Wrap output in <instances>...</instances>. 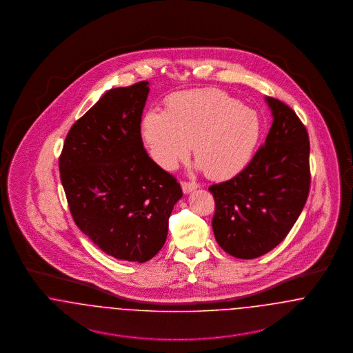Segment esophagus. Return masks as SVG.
I'll use <instances>...</instances> for the list:
<instances>
[{"label": "esophagus", "instance_id": "obj_1", "mask_svg": "<svg viewBox=\"0 0 353 353\" xmlns=\"http://www.w3.org/2000/svg\"><path fill=\"white\" fill-rule=\"evenodd\" d=\"M181 188H183L184 194H189V193H192L193 190H196V189L199 188V184H196V183H185V181H183V183H181Z\"/></svg>", "mask_w": 353, "mask_h": 353}]
</instances>
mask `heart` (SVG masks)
I'll return each mask as SVG.
<instances>
[{
    "instance_id": "b5f03b06",
    "label": "heart",
    "mask_w": 353,
    "mask_h": 353,
    "mask_svg": "<svg viewBox=\"0 0 353 353\" xmlns=\"http://www.w3.org/2000/svg\"><path fill=\"white\" fill-rule=\"evenodd\" d=\"M259 134L258 114L213 88L177 92L167 101V112L151 110L141 123L144 144L160 168H177L193 147L199 168L213 180L246 168Z\"/></svg>"
}]
</instances>
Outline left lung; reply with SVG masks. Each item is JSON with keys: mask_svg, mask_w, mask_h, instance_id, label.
Segmentation results:
<instances>
[{"mask_svg": "<svg viewBox=\"0 0 353 353\" xmlns=\"http://www.w3.org/2000/svg\"><path fill=\"white\" fill-rule=\"evenodd\" d=\"M272 124L265 144L234 179L212 185V221L219 246L254 259L279 245L302 213L310 192V140L283 101L266 97Z\"/></svg>", "mask_w": 353, "mask_h": 353, "instance_id": "8db88e82", "label": "left lung"}]
</instances>
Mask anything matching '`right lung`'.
Wrapping results in <instances>:
<instances>
[{"mask_svg":"<svg viewBox=\"0 0 353 353\" xmlns=\"http://www.w3.org/2000/svg\"><path fill=\"white\" fill-rule=\"evenodd\" d=\"M150 82L108 90L68 131L61 181L77 226L107 255L143 263L164 246L183 197L144 150L140 123Z\"/></svg>","mask_w":353,"mask_h":353,"instance_id":"obj_1","label":"right lung"}]
</instances>
